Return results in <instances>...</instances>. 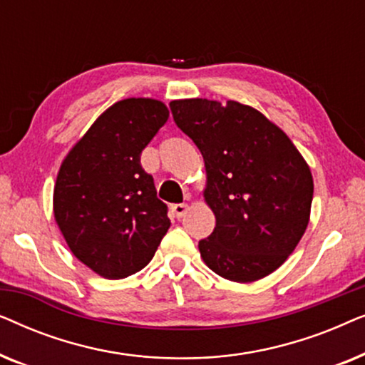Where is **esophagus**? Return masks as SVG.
Masks as SVG:
<instances>
[{
	"label": "esophagus",
	"instance_id": "obj_1",
	"mask_svg": "<svg viewBox=\"0 0 365 365\" xmlns=\"http://www.w3.org/2000/svg\"><path fill=\"white\" fill-rule=\"evenodd\" d=\"M187 211H189V204L182 202V204H174V206H173V212L176 214L178 219H181Z\"/></svg>",
	"mask_w": 365,
	"mask_h": 365
}]
</instances>
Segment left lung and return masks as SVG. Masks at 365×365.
<instances>
[{
    "instance_id": "left-lung-1",
    "label": "left lung",
    "mask_w": 365,
    "mask_h": 365,
    "mask_svg": "<svg viewBox=\"0 0 365 365\" xmlns=\"http://www.w3.org/2000/svg\"><path fill=\"white\" fill-rule=\"evenodd\" d=\"M169 106L204 158L202 194L216 227L199 241L202 261L232 282L272 274L294 252L311 217L314 181L306 159L249 104L191 98Z\"/></svg>"
}]
</instances>
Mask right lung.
Returning a JSON list of instances; mask_svg holds the SVG:
<instances>
[{
	"label": "right lung",
	"instance_id": "1",
	"mask_svg": "<svg viewBox=\"0 0 365 365\" xmlns=\"http://www.w3.org/2000/svg\"><path fill=\"white\" fill-rule=\"evenodd\" d=\"M169 118L159 99L109 106L69 149L53 191V214L69 251L104 279L146 267L171 221L141 153Z\"/></svg>",
	"mask_w": 365,
	"mask_h": 365
}]
</instances>
